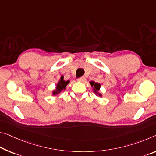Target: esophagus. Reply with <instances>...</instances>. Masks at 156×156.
Masks as SVG:
<instances>
[{
  "instance_id": "34e87169",
  "label": "esophagus",
  "mask_w": 156,
  "mask_h": 156,
  "mask_svg": "<svg viewBox=\"0 0 156 156\" xmlns=\"http://www.w3.org/2000/svg\"><path fill=\"white\" fill-rule=\"evenodd\" d=\"M78 82H80V83L85 82V78L84 77V76H83V77H81V78H79L78 79Z\"/></svg>"
}]
</instances>
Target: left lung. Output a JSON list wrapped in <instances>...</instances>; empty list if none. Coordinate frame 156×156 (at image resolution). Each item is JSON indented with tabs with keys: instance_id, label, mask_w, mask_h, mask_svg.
Wrapping results in <instances>:
<instances>
[{
	"instance_id": "1",
	"label": "left lung",
	"mask_w": 156,
	"mask_h": 156,
	"mask_svg": "<svg viewBox=\"0 0 156 156\" xmlns=\"http://www.w3.org/2000/svg\"><path fill=\"white\" fill-rule=\"evenodd\" d=\"M90 84L91 85V87H92V91L95 94L96 96H99V97H102V94H101L99 90L101 88V85L98 83H95L94 81H90Z\"/></svg>"
}]
</instances>
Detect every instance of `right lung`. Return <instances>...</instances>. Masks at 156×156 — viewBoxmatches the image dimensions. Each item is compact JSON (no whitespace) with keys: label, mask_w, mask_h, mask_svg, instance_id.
Listing matches in <instances>:
<instances>
[{"label":"right lung","mask_w":156,"mask_h":156,"mask_svg":"<svg viewBox=\"0 0 156 156\" xmlns=\"http://www.w3.org/2000/svg\"><path fill=\"white\" fill-rule=\"evenodd\" d=\"M69 82H70L69 80H65L64 76H61L60 80L58 81V83H57V85L55 86V89L52 91V94H53V96H57L62 91H65L66 90V85H68Z\"/></svg>","instance_id":"add662e5"}]
</instances>
